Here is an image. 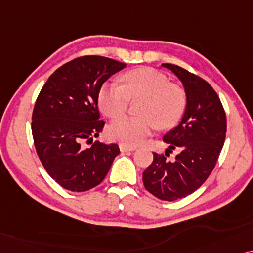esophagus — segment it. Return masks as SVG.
Segmentation results:
<instances>
[{"label": "esophagus", "instance_id": "1", "mask_svg": "<svg viewBox=\"0 0 253 253\" xmlns=\"http://www.w3.org/2000/svg\"><path fill=\"white\" fill-rule=\"evenodd\" d=\"M119 149H120L121 153H127V151H134V150L136 149V147L127 146V144L120 143V144H119Z\"/></svg>", "mask_w": 253, "mask_h": 253}]
</instances>
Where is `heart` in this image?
<instances>
[{"label": "heart", "instance_id": "b5f03b06", "mask_svg": "<svg viewBox=\"0 0 253 253\" xmlns=\"http://www.w3.org/2000/svg\"><path fill=\"white\" fill-rule=\"evenodd\" d=\"M123 86L106 83L98 92L100 110L110 118H118L128 109L129 100L143 99L140 118L125 117L113 121L107 128L112 140L136 146L150 135L155 126L160 129L173 127L186 107V95L180 86L157 70L140 68L121 76Z\"/></svg>", "mask_w": 253, "mask_h": 253}]
</instances>
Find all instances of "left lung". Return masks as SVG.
Returning <instances> with one entry per match:
<instances>
[{
    "instance_id": "obj_1",
    "label": "left lung",
    "mask_w": 253,
    "mask_h": 253,
    "mask_svg": "<svg viewBox=\"0 0 253 253\" xmlns=\"http://www.w3.org/2000/svg\"><path fill=\"white\" fill-rule=\"evenodd\" d=\"M183 83L186 107L180 123L163 136L166 155L154 153L142 179L148 192L161 200L174 201L193 193L213 171L225 140L227 119L217 93L201 77L179 66L163 63ZM178 147L170 162L166 156Z\"/></svg>"
}]
</instances>
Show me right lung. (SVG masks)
Here are the masks:
<instances>
[{"label": "right lung", "instance_id": "right-lung-1", "mask_svg": "<svg viewBox=\"0 0 253 253\" xmlns=\"http://www.w3.org/2000/svg\"><path fill=\"white\" fill-rule=\"evenodd\" d=\"M126 65L98 55L65 63L48 77L32 113V135L37 154L47 173L66 190L84 192L102 183L118 144L83 148L103 130L98 92L105 81Z\"/></svg>", "mask_w": 253, "mask_h": 253}]
</instances>
